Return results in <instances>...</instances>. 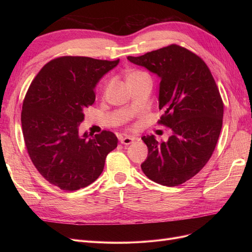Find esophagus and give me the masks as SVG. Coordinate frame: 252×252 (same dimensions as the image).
Wrapping results in <instances>:
<instances>
[{
  "label": "esophagus",
  "mask_w": 252,
  "mask_h": 252,
  "mask_svg": "<svg viewBox=\"0 0 252 252\" xmlns=\"http://www.w3.org/2000/svg\"><path fill=\"white\" fill-rule=\"evenodd\" d=\"M134 138H131V136H123V138H121L120 142L123 144V145H130L134 142Z\"/></svg>",
  "instance_id": "esophagus-1"
}]
</instances>
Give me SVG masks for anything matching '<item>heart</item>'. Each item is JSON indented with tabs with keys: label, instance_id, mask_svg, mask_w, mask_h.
I'll return each instance as SVG.
<instances>
[{
	"label": "heart",
	"instance_id": "heart-1",
	"mask_svg": "<svg viewBox=\"0 0 252 252\" xmlns=\"http://www.w3.org/2000/svg\"><path fill=\"white\" fill-rule=\"evenodd\" d=\"M146 73H144L142 71H132L128 74L127 80H130V79H136V78H140L142 75H145Z\"/></svg>",
	"mask_w": 252,
	"mask_h": 252
}]
</instances>
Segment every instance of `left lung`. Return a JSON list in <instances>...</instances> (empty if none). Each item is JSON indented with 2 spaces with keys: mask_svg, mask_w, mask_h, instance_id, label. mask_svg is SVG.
<instances>
[{
  "mask_svg": "<svg viewBox=\"0 0 252 252\" xmlns=\"http://www.w3.org/2000/svg\"><path fill=\"white\" fill-rule=\"evenodd\" d=\"M127 60L161 80L158 123L172 131L162 143L154 134L143 136L148 156L141 168L158 184L179 186L203 168L218 143L224 105L215 79L200 57L174 44Z\"/></svg>",
  "mask_w": 252,
  "mask_h": 252,
  "instance_id": "8db88e82",
  "label": "left lung"
}]
</instances>
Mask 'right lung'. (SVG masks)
Returning <instances> with one entry per match:
<instances>
[{"mask_svg": "<svg viewBox=\"0 0 252 252\" xmlns=\"http://www.w3.org/2000/svg\"><path fill=\"white\" fill-rule=\"evenodd\" d=\"M120 60L61 57L45 65L30 84L22 107V130L33 165L52 185L66 191L100 177L105 159L118 146L113 132H79L94 88Z\"/></svg>", "mask_w": 252, "mask_h": 252, "instance_id": "obj_1", "label": "right lung"}]
</instances>
